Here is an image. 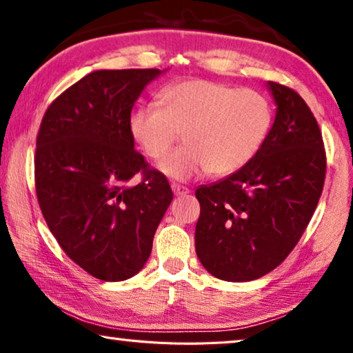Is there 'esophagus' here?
I'll return each mask as SVG.
<instances>
[{"instance_id":"obj_1","label":"esophagus","mask_w":353,"mask_h":353,"mask_svg":"<svg viewBox=\"0 0 353 353\" xmlns=\"http://www.w3.org/2000/svg\"><path fill=\"white\" fill-rule=\"evenodd\" d=\"M171 188H172V193H174L176 196H182V194L190 193V188L183 187V185H181V183H171Z\"/></svg>"}]
</instances>
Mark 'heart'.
Instances as JSON below:
<instances>
[{
  "label": "heart",
  "instance_id": "obj_1",
  "mask_svg": "<svg viewBox=\"0 0 353 353\" xmlns=\"http://www.w3.org/2000/svg\"><path fill=\"white\" fill-rule=\"evenodd\" d=\"M159 104L141 105L129 118L137 145L152 160L163 159L181 139L185 146L159 165L166 177L190 181L210 172L234 174L260 151L272 126V105L254 88L191 77L159 93Z\"/></svg>",
  "mask_w": 353,
  "mask_h": 353
}]
</instances>
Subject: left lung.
<instances>
[{"label": "left lung", "instance_id": "8db88e82", "mask_svg": "<svg viewBox=\"0 0 353 353\" xmlns=\"http://www.w3.org/2000/svg\"><path fill=\"white\" fill-rule=\"evenodd\" d=\"M268 85L277 115L260 151L224 181L196 190V254L227 282L276 270L301 240L324 188L325 148L313 112L291 87Z\"/></svg>", "mask_w": 353, "mask_h": 353}]
</instances>
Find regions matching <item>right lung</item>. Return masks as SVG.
Masks as SVG:
<instances>
[{"mask_svg":"<svg viewBox=\"0 0 353 353\" xmlns=\"http://www.w3.org/2000/svg\"><path fill=\"white\" fill-rule=\"evenodd\" d=\"M160 73L93 71L59 94L40 123V210L63 252L104 282H121L145 266L172 201L170 182L135 151L129 130L134 103Z\"/></svg>","mask_w":353,"mask_h":353,"instance_id":"obj_1","label":"right lung"}]
</instances>
